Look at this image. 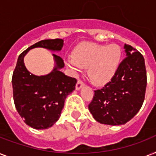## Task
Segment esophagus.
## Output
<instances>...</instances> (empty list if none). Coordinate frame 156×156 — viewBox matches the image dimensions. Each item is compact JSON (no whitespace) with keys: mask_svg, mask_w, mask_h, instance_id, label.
Wrapping results in <instances>:
<instances>
[{"mask_svg":"<svg viewBox=\"0 0 156 156\" xmlns=\"http://www.w3.org/2000/svg\"><path fill=\"white\" fill-rule=\"evenodd\" d=\"M83 86H84V83H83L82 80H80V79H78V82H77V83H76V86H75L76 90H80L81 88L83 87Z\"/></svg>","mask_w":156,"mask_h":156,"instance_id":"esophagus-1","label":"esophagus"}]
</instances>
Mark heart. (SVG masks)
Instances as JSON below:
<instances>
[{
	"mask_svg": "<svg viewBox=\"0 0 156 156\" xmlns=\"http://www.w3.org/2000/svg\"><path fill=\"white\" fill-rule=\"evenodd\" d=\"M121 59V50L116 44L102 45L86 43L66 58V65L74 73L87 68L89 78L95 85L103 86L113 78Z\"/></svg>",
	"mask_w": 156,
	"mask_h": 156,
	"instance_id": "b5f03b06",
	"label": "heart"
}]
</instances>
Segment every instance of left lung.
<instances>
[{
	"label": "left lung",
	"mask_w": 156,
	"mask_h": 156,
	"mask_svg": "<svg viewBox=\"0 0 156 156\" xmlns=\"http://www.w3.org/2000/svg\"><path fill=\"white\" fill-rule=\"evenodd\" d=\"M126 57L116 74L100 90H95L89 110L98 122L120 126L130 121L145 99L147 71L143 55L132 46H124Z\"/></svg>",
	"instance_id": "left-lung-1"
}]
</instances>
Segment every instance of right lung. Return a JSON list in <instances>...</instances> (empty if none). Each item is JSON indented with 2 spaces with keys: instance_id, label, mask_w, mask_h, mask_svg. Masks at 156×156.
<instances>
[{
  "instance_id": "add662e5",
  "label": "right lung",
  "mask_w": 156,
  "mask_h": 156,
  "mask_svg": "<svg viewBox=\"0 0 156 156\" xmlns=\"http://www.w3.org/2000/svg\"><path fill=\"white\" fill-rule=\"evenodd\" d=\"M61 39L44 40L29 47L19 55L12 77L13 101L18 114L27 126L35 129L52 127L61 116L67 95L75 89L77 80L62 73L65 66L61 56L52 54L55 67L48 74L37 76L27 70L24 56L30 49L44 48L61 51Z\"/></svg>"
}]
</instances>
